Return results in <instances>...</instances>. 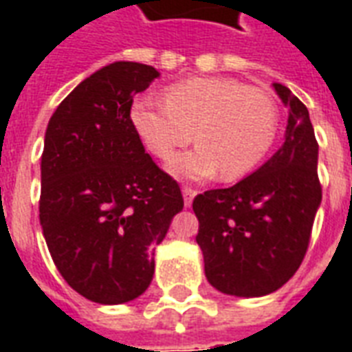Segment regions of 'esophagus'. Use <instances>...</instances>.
Here are the masks:
<instances>
[{
  "instance_id": "obj_1",
  "label": "esophagus",
  "mask_w": 352,
  "mask_h": 352,
  "mask_svg": "<svg viewBox=\"0 0 352 352\" xmlns=\"http://www.w3.org/2000/svg\"><path fill=\"white\" fill-rule=\"evenodd\" d=\"M197 195V192L193 190V188H188L184 186L182 188V197H184V206H192V201L193 197Z\"/></svg>"
}]
</instances>
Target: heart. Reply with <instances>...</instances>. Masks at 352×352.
I'll use <instances>...</instances> for the list:
<instances>
[{
	"instance_id": "heart-1",
	"label": "heart",
	"mask_w": 352,
	"mask_h": 352,
	"mask_svg": "<svg viewBox=\"0 0 352 352\" xmlns=\"http://www.w3.org/2000/svg\"><path fill=\"white\" fill-rule=\"evenodd\" d=\"M164 102L138 96L131 122L144 146L159 159L193 138L199 142L170 162L171 173L203 181L221 170L237 179L259 166L272 148L279 109L265 89L234 78H190L164 89Z\"/></svg>"
}]
</instances>
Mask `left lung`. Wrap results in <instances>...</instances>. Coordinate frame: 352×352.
I'll return each mask as SVG.
<instances>
[{
  "instance_id": "1",
  "label": "left lung",
  "mask_w": 352,
  "mask_h": 352,
  "mask_svg": "<svg viewBox=\"0 0 352 352\" xmlns=\"http://www.w3.org/2000/svg\"><path fill=\"white\" fill-rule=\"evenodd\" d=\"M289 106L283 146L252 175L193 199L197 245L210 285L239 298L283 287L307 254L322 184L318 142L305 104L274 84Z\"/></svg>"
}]
</instances>
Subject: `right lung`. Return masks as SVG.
<instances>
[{
	"instance_id": "1",
	"label": "right lung",
	"mask_w": 352,
	"mask_h": 352,
	"mask_svg": "<svg viewBox=\"0 0 352 352\" xmlns=\"http://www.w3.org/2000/svg\"><path fill=\"white\" fill-rule=\"evenodd\" d=\"M159 71L115 62L85 78L52 113L41 153L40 225L58 272L102 305L142 294L153 250L184 206L131 122L133 96Z\"/></svg>"
}]
</instances>
